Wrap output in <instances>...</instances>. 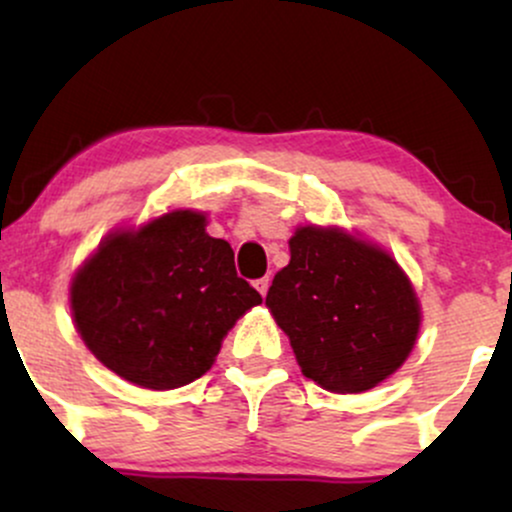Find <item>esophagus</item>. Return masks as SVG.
I'll list each match as a JSON object with an SVG mask.
<instances>
[{
  "instance_id": "34e87169",
  "label": "esophagus",
  "mask_w": 512,
  "mask_h": 512,
  "mask_svg": "<svg viewBox=\"0 0 512 512\" xmlns=\"http://www.w3.org/2000/svg\"><path fill=\"white\" fill-rule=\"evenodd\" d=\"M255 289L260 291L262 298L267 296V291H269V276H262V279H257V281H255Z\"/></svg>"
}]
</instances>
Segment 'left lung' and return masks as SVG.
Listing matches in <instances>:
<instances>
[{
  "label": "left lung",
  "instance_id": "left-lung-1",
  "mask_svg": "<svg viewBox=\"0 0 512 512\" xmlns=\"http://www.w3.org/2000/svg\"><path fill=\"white\" fill-rule=\"evenodd\" d=\"M267 308L305 378L339 395L380 385L407 361L421 327L409 276L380 245L337 226H298Z\"/></svg>",
  "mask_w": 512,
  "mask_h": 512
}]
</instances>
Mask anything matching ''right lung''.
Returning a JSON list of instances; mask_svg holds the SVG:
<instances>
[{"label":"right lung","mask_w":512,"mask_h":512,"mask_svg":"<svg viewBox=\"0 0 512 512\" xmlns=\"http://www.w3.org/2000/svg\"><path fill=\"white\" fill-rule=\"evenodd\" d=\"M76 332L105 368L146 390H175L214 366L228 330L262 303L236 274L207 214L175 209L117 228L76 269Z\"/></svg>","instance_id":"add662e5"}]
</instances>
